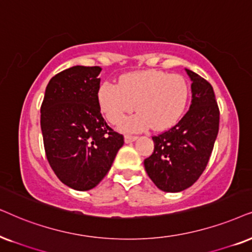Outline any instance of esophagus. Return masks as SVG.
<instances>
[{"label":"esophagus","instance_id":"1","mask_svg":"<svg viewBox=\"0 0 252 252\" xmlns=\"http://www.w3.org/2000/svg\"><path fill=\"white\" fill-rule=\"evenodd\" d=\"M136 139H137L136 136H130V135L124 136V142L126 143H132V142H135Z\"/></svg>","mask_w":252,"mask_h":252}]
</instances>
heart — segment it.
I'll return each mask as SVG.
<instances>
[{"label":"heart","instance_id":"1","mask_svg":"<svg viewBox=\"0 0 252 252\" xmlns=\"http://www.w3.org/2000/svg\"><path fill=\"white\" fill-rule=\"evenodd\" d=\"M189 87L179 74L150 69L126 73L119 85L106 81L97 91V101L108 121L116 124L135 106L139 113L124 120V131L152 128L163 131L174 126L186 109Z\"/></svg>","mask_w":252,"mask_h":252}]
</instances>
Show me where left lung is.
Segmentation results:
<instances>
[{"instance_id": "obj_1", "label": "left lung", "mask_w": 252, "mask_h": 252, "mask_svg": "<svg viewBox=\"0 0 252 252\" xmlns=\"http://www.w3.org/2000/svg\"><path fill=\"white\" fill-rule=\"evenodd\" d=\"M186 72L192 81L189 109L170 130L152 137L154 154L144 160L150 179L170 193L189 189L199 179L219 133L220 111L212 85L190 69Z\"/></svg>"}]
</instances>
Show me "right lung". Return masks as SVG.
Listing matches in <instances>:
<instances>
[{
  "instance_id": "add662e5",
  "label": "right lung",
  "mask_w": 252,
  "mask_h": 252,
  "mask_svg": "<svg viewBox=\"0 0 252 252\" xmlns=\"http://www.w3.org/2000/svg\"><path fill=\"white\" fill-rule=\"evenodd\" d=\"M101 69L78 65L58 73L47 84L40 107L50 166L63 184L76 190L98 185L124 143L101 115Z\"/></svg>"
}]
</instances>
